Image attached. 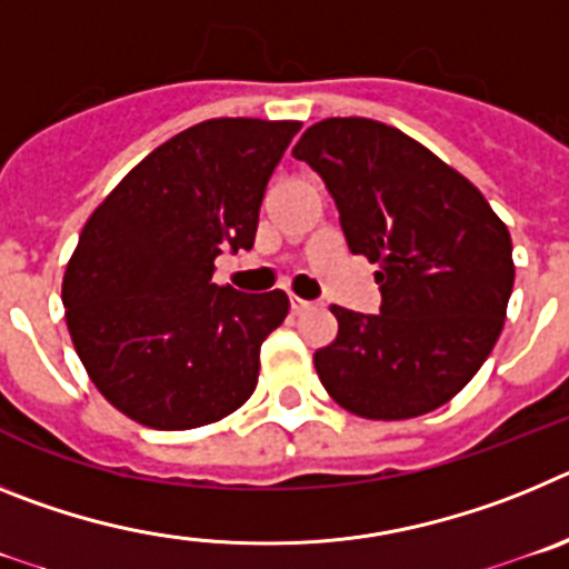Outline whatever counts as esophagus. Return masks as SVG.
Returning <instances> with one entry per match:
<instances>
[{"instance_id":"34e87169","label":"esophagus","mask_w":569,"mask_h":569,"mask_svg":"<svg viewBox=\"0 0 569 569\" xmlns=\"http://www.w3.org/2000/svg\"><path fill=\"white\" fill-rule=\"evenodd\" d=\"M290 308H293V313H308V310L316 308V301L301 299V296H290Z\"/></svg>"}]
</instances>
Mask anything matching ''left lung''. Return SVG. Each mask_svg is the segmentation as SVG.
Masks as SVG:
<instances>
[{"label":"left lung","mask_w":569,"mask_h":569,"mask_svg":"<svg viewBox=\"0 0 569 569\" xmlns=\"http://www.w3.org/2000/svg\"><path fill=\"white\" fill-rule=\"evenodd\" d=\"M293 156L328 184L347 248L379 264L381 313L330 308L339 333L313 353L325 390L376 421L447 405L505 328L516 279L507 224L470 179L385 122L321 119Z\"/></svg>","instance_id":"obj_1"}]
</instances>
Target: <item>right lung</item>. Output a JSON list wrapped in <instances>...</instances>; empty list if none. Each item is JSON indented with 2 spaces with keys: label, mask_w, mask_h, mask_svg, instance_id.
Masks as SVG:
<instances>
[{
  "label": "right lung",
  "mask_w": 569,
  "mask_h": 569,
  "mask_svg": "<svg viewBox=\"0 0 569 569\" xmlns=\"http://www.w3.org/2000/svg\"><path fill=\"white\" fill-rule=\"evenodd\" d=\"M301 122L208 119L148 153L84 222L62 279L64 321L99 393L153 430L239 410L284 290L239 293L213 259L250 250L270 176Z\"/></svg>",
  "instance_id": "add662e5"
}]
</instances>
